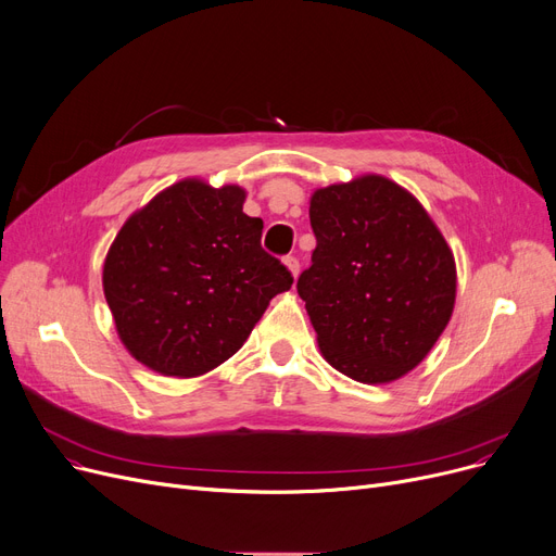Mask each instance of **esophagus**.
Masks as SVG:
<instances>
[{
    "instance_id": "1",
    "label": "esophagus",
    "mask_w": 556,
    "mask_h": 556,
    "mask_svg": "<svg viewBox=\"0 0 556 556\" xmlns=\"http://www.w3.org/2000/svg\"><path fill=\"white\" fill-rule=\"evenodd\" d=\"M283 263L288 265V270H291V275H293V277H298V275H300V258H298V256H286V258H283Z\"/></svg>"
}]
</instances>
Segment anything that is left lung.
Wrapping results in <instances>:
<instances>
[{
	"mask_svg": "<svg viewBox=\"0 0 556 556\" xmlns=\"http://www.w3.org/2000/svg\"><path fill=\"white\" fill-rule=\"evenodd\" d=\"M316 250L298 279L329 364L364 383L414 370L450 323L454 256L420 202L368 175L311 198Z\"/></svg>",
	"mask_w": 556,
	"mask_h": 556,
	"instance_id": "1",
	"label": "left lung"
}]
</instances>
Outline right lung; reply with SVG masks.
<instances>
[{
    "label": "right lung",
    "instance_id": "right-lung-1",
    "mask_svg": "<svg viewBox=\"0 0 556 556\" xmlns=\"http://www.w3.org/2000/svg\"><path fill=\"white\" fill-rule=\"evenodd\" d=\"M238 186L186 179L134 213L104 263V295L127 350L167 377L236 354L293 275L261 248Z\"/></svg>",
    "mask_w": 556,
    "mask_h": 556
}]
</instances>
